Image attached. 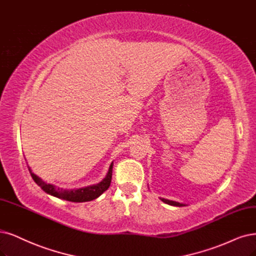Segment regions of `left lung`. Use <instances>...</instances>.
<instances>
[{"mask_svg": "<svg viewBox=\"0 0 256 256\" xmlns=\"http://www.w3.org/2000/svg\"><path fill=\"white\" fill-rule=\"evenodd\" d=\"M160 200L164 202V204H168L170 206H186L184 204H180V202H177L174 200H166V198H160Z\"/></svg>", "mask_w": 256, "mask_h": 256, "instance_id": "left-lung-1", "label": "left lung"}]
</instances>
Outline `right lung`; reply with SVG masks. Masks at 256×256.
I'll list each match as a JSON object with an SVG mask.
<instances>
[{
    "mask_svg": "<svg viewBox=\"0 0 256 256\" xmlns=\"http://www.w3.org/2000/svg\"><path fill=\"white\" fill-rule=\"evenodd\" d=\"M112 166L114 164L112 162L106 176L104 177L99 184L83 186L80 188H62L54 184H47L43 179H41L39 176L32 172V170L30 166H28V170H30V175L36 182V184L39 186L45 193L54 196L56 198H60V200H64L72 202H84L96 200V198H98L103 192H106L110 188L112 182Z\"/></svg>",
    "mask_w": 256,
    "mask_h": 256,
    "instance_id": "1",
    "label": "right lung"
}]
</instances>
